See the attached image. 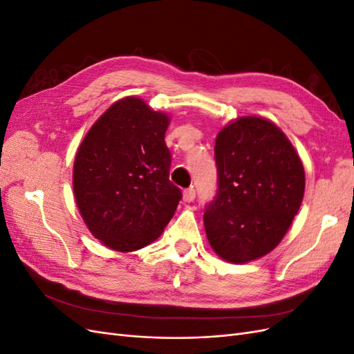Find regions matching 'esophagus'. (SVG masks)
I'll return each mask as SVG.
<instances>
[{
    "label": "esophagus",
    "mask_w": 354,
    "mask_h": 354,
    "mask_svg": "<svg viewBox=\"0 0 354 354\" xmlns=\"http://www.w3.org/2000/svg\"><path fill=\"white\" fill-rule=\"evenodd\" d=\"M195 199V189L194 187H189L183 192V201L185 202H192Z\"/></svg>",
    "instance_id": "1"
}]
</instances>
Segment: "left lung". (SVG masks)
<instances>
[{
  "instance_id": "8db88e82",
  "label": "left lung",
  "mask_w": 354,
  "mask_h": 354,
  "mask_svg": "<svg viewBox=\"0 0 354 354\" xmlns=\"http://www.w3.org/2000/svg\"><path fill=\"white\" fill-rule=\"evenodd\" d=\"M214 152L218 190L203 214L211 248L233 264L261 259L301 207V159L281 128L261 116H241L221 128Z\"/></svg>"
}]
</instances>
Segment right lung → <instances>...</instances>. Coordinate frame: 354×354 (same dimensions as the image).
<instances>
[{
  "label": "right lung",
  "instance_id": "obj_1",
  "mask_svg": "<svg viewBox=\"0 0 354 354\" xmlns=\"http://www.w3.org/2000/svg\"><path fill=\"white\" fill-rule=\"evenodd\" d=\"M168 125V113L128 95L91 125L75 155L78 211L93 236L113 251L152 243L177 209L181 192L169 181Z\"/></svg>",
  "mask_w": 354,
  "mask_h": 354
}]
</instances>
